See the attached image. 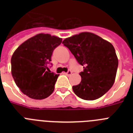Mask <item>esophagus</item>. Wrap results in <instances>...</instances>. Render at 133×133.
Masks as SVG:
<instances>
[{"label": "esophagus", "mask_w": 133, "mask_h": 133, "mask_svg": "<svg viewBox=\"0 0 133 133\" xmlns=\"http://www.w3.org/2000/svg\"><path fill=\"white\" fill-rule=\"evenodd\" d=\"M64 73L65 74V75H70L71 74H72V72H71L70 70H69L67 72H64Z\"/></svg>", "instance_id": "34e87169"}]
</instances>
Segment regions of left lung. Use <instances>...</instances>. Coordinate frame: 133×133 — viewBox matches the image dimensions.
I'll return each instance as SVG.
<instances>
[{"label":"left lung","mask_w":133,"mask_h":133,"mask_svg":"<svg viewBox=\"0 0 133 133\" xmlns=\"http://www.w3.org/2000/svg\"><path fill=\"white\" fill-rule=\"evenodd\" d=\"M63 44L84 68L79 74L81 82L72 87L75 95L87 101L103 96L113 85L118 68V58L112 44L89 32L65 38Z\"/></svg>","instance_id":"obj_1"}]
</instances>
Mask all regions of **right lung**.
<instances>
[{
	"label": "right lung",
	"instance_id": "obj_1",
	"mask_svg": "<svg viewBox=\"0 0 133 133\" xmlns=\"http://www.w3.org/2000/svg\"><path fill=\"white\" fill-rule=\"evenodd\" d=\"M62 38L40 33L29 38L11 57V73L16 86L29 98L41 100L53 92L58 75L50 72L48 64Z\"/></svg>",
	"mask_w": 133,
	"mask_h": 133
}]
</instances>
